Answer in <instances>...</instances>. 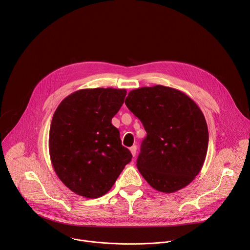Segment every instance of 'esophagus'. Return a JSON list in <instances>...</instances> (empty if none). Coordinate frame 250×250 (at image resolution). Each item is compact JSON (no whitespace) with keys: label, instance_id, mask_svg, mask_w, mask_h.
<instances>
[{"label":"esophagus","instance_id":"34e87169","mask_svg":"<svg viewBox=\"0 0 250 250\" xmlns=\"http://www.w3.org/2000/svg\"><path fill=\"white\" fill-rule=\"evenodd\" d=\"M136 146H131L130 148H129V150H130V153L132 154V156H135V154H136Z\"/></svg>","mask_w":250,"mask_h":250}]
</instances>
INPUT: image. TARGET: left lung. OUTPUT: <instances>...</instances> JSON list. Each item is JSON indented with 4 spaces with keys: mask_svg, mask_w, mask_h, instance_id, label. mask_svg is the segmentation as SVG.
I'll return each instance as SVG.
<instances>
[{
    "mask_svg": "<svg viewBox=\"0 0 250 250\" xmlns=\"http://www.w3.org/2000/svg\"><path fill=\"white\" fill-rule=\"evenodd\" d=\"M125 104L147 132L136 163L142 177L162 193L188 186L203 167L208 145L199 105L182 91L162 85L130 91Z\"/></svg>",
    "mask_w": 250,
    "mask_h": 250,
    "instance_id": "1",
    "label": "left lung"
}]
</instances>
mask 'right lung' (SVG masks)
Segmentation results:
<instances>
[{
	"instance_id": "add662e5",
	"label": "right lung",
	"mask_w": 250,
	"mask_h": 250,
	"mask_svg": "<svg viewBox=\"0 0 250 250\" xmlns=\"http://www.w3.org/2000/svg\"><path fill=\"white\" fill-rule=\"evenodd\" d=\"M125 89H82L67 96L53 115L48 147L52 167L73 193L96 199L108 193L131 153L112 125Z\"/></svg>"
}]
</instances>
